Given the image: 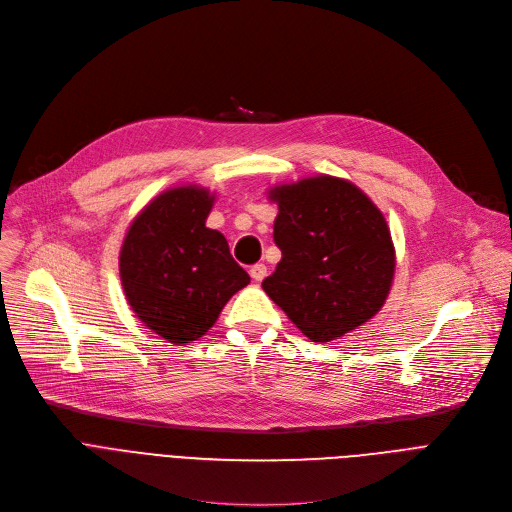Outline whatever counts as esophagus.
<instances>
[{"instance_id": "1", "label": "esophagus", "mask_w": 512, "mask_h": 512, "mask_svg": "<svg viewBox=\"0 0 512 512\" xmlns=\"http://www.w3.org/2000/svg\"><path fill=\"white\" fill-rule=\"evenodd\" d=\"M265 276H267V267H265L263 263H255V265L251 267V278H253L255 282H261Z\"/></svg>"}]
</instances>
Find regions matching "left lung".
Returning <instances> with one entry per match:
<instances>
[{
    "label": "left lung",
    "mask_w": 512,
    "mask_h": 512,
    "mask_svg": "<svg viewBox=\"0 0 512 512\" xmlns=\"http://www.w3.org/2000/svg\"><path fill=\"white\" fill-rule=\"evenodd\" d=\"M282 251L263 290L313 342L336 340L378 313L394 278L382 211L353 182L313 176L274 186Z\"/></svg>",
    "instance_id": "left-lung-1"
}]
</instances>
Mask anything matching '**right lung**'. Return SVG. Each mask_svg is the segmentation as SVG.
<instances>
[{"instance_id": "1", "label": "right lung", "mask_w": 512, "mask_h": 512, "mask_svg": "<svg viewBox=\"0 0 512 512\" xmlns=\"http://www.w3.org/2000/svg\"><path fill=\"white\" fill-rule=\"evenodd\" d=\"M215 195L176 186L130 224L120 249V280L130 309L172 344L201 338L251 278L232 259L222 232L205 226Z\"/></svg>"}]
</instances>
